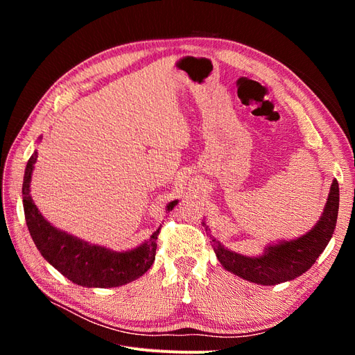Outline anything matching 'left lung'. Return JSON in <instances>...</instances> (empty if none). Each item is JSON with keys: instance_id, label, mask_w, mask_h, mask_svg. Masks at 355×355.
Segmentation results:
<instances>
[{"instance_id": "left-lung-1", "label": "left lung", "mask_w": 355, "mask_h": 355, "mask_svg": "<svg viewBox=\"0 0 355 355\" xmlns=\"http://www.w3.org/2000/svg\"><path fill=\"white\" fill-rule=\"evenodd\" d=\"M339 210V185L333 180L323 214L315 227L305 235L265 247L259 256H243L231 252L213 239V250L225 270L244 280L263 286H275L295 280L314 265L329 244L336 228ZM204 227L206 223L202 222ZM207 230V227H206Z\"/></svg>"}]
</instances>
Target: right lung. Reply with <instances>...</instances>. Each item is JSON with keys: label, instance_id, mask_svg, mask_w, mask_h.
<instances>
[{"label": "right lung", "instance_id": "1", "mask_svg": "<svg viewBox=\"0 0 355 355\" xmlns=\"http://www.w3.org/2000/svg\"><path fill=\"white\" fill-rule=\"evenodd\" d=\"M37 151L31 155L24 176L22 197L25 219L32 240L44 259L72 283L83 287H118L144 275L155 261L158 228L151 239L133 250L114 252L63 232L44 219L29 194L31 176L37 163ZM178 200L167 204L173 210Z\"/></svg>", "mask_w": 355, "mask_h": 355}]
</instances>
